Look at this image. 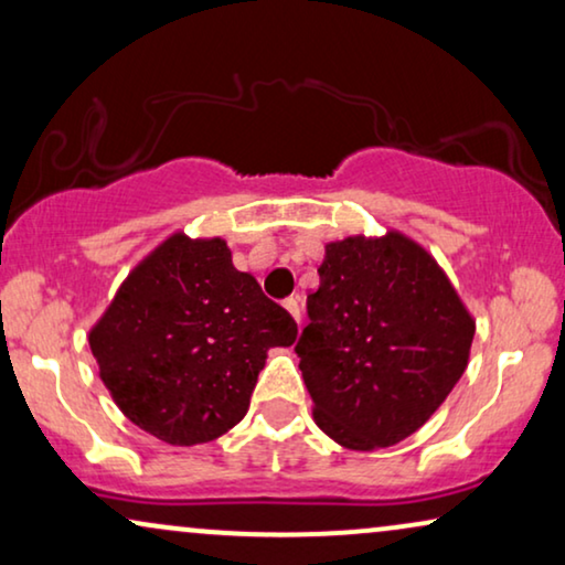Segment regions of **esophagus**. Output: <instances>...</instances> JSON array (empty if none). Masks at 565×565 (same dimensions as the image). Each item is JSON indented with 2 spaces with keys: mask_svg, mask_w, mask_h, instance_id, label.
I'll use <instances>...</instances> for the list:
<instances>
[{
  "mask_svg": "<svg viewBox=\"0 0 565 565\" xmlns=\"http://www.w3.org/2000/svg\"><path fill=\"white\" fill-rule=\"evenodd\" d=\"M282 306L288 308V313L300 323V303H298V300L296 298H288V300H282Z\"/></svg>",
  "mask_w": 565,
  "mask_h": 565,
  "instance_id": "34e87169",
  "label": "esophagus"
}]
</instances>
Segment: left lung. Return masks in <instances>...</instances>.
I'll return each mask as SVG.
<instances>
[{"label": "left lung", "mask_w": 565, "mask_h": 565, "mask_svg": "<svg viewBox=\"0 0 565 565\" xmlns=\"http://www.w3.org/2000/svg\"><path fill=\"white\" fill-rule=\"evenodd\" d=\"M296 352L313 422L347 450L414 435L466 373L476 321L437 259L401 231L329 242Z\"/></svg>", "instance_id": "1"}]
</instances>
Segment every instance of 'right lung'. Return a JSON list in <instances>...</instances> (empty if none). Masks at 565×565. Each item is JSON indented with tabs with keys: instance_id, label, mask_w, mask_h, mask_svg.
Here are the masks:
<instances>
[{
	"instance_id": "add662e5",
	"label": "right lung",
	"mask_w": 565,
	"mask_h": 565,
	"mask_svg": "<svg viewBox=\"0 0 565 565\" xmlns=\"http://www.w3.org/2000/svg\"><path fill=\"white\" fill-rule=\"evenodd\" d=\"M296 337L292 316L238 273L221 236L177 231L130 269L89 350L136 427L190 447L244 419L267 352Z\"/></svg>"
}]
</instances>
